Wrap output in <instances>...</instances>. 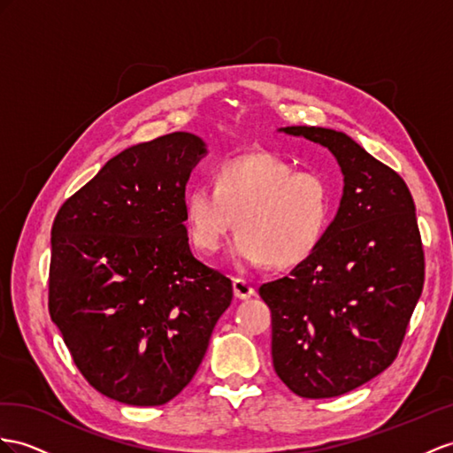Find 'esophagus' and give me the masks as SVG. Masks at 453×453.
<instances>
[{"label":"esophagus","mask_w":453,"mask_h":453,"mask_svg":"<svg viewBox=\"0 0 453 453\" xmlns=\"http://www.w3.org/2000/svg\"><path fill=\"white\" fill-rule=\"evenodd\" d=\"M234 295L237 298H250L254 295V287L247 281V280H241V277H234Z\"/></svg>","instance_id":"34e87169"}]
</instances>
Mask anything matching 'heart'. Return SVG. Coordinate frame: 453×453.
<instances>
[{"label": "heart", "instance_id": "heart-1", "mask_svg": "<svg viewBox=\"0 0 453 453\" xmlns=\"http://www.w3.org/2000/svg\"><path fill=\"white\" fill-rule=\"evenodd\" d=\"M234 257L245 265L293 268L310 258L333 218L329 181L293 170L273 153L237 155L219 162L214 185L195 183L185 195L193 247L214 254L235 227Z\"/></svg>", "mask_w": 453, "mask_h": 453}]
</instances>
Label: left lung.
I'll return each instance as SVG.
<instances>
[{"label":"left lung","instance_id":"8db88e82","mask_svg":"<svg viewBox=\"0 0 453 453\" xmlns=\"http://www.w3.org/2000/svg\"><path fill=\"white\" fill-rule=\"evenodd\" d=\"M327 147L344 173L339 212L310 258L260 296L275 373L303 398H334L396 359L425 283L415 203L398 172L342 132L287 126Z\"/></svg>","mask_w":453,"mask_h":453}]
</instances>
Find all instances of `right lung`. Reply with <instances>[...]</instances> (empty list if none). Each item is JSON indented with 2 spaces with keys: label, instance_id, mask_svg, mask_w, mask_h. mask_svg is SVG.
I'll return each mask as SVG.
<instances>
[{
  "label": "right lung",
  "instance_id": "obj_1",
  "mask_svg": "<svg viewBox=\"0 0 453 453\" xmlns=\"http://www.w3.org/2000/svg\"><path fill=\"white\" fill-rule=\"evenodd\" d=\"M206 153L188 132L122 150L63 203L51 229L50 316L80 373L130 405L176 398L234 298L185 231V183Z\"/></svg>",
  "mask_w": 453,
  "mask_h": 453
}]
</instances>
